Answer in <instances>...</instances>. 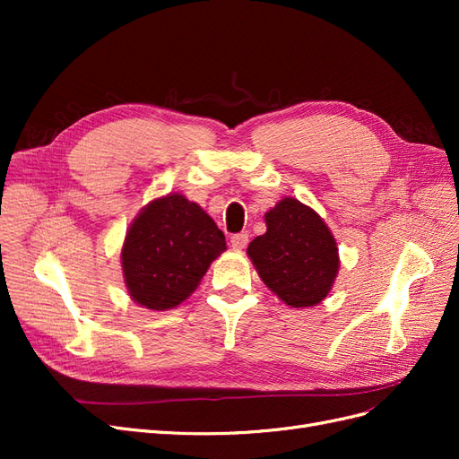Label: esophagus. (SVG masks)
<instances>
[{"label": "esophagus", "mask_w": 459, "mask_h": 459, "mask_svg": "<svg viewBox=\"0 0 459 459\" xmlns=\"http://www.w3.org/2000/svg\"><path fill=\"white\" fill-rule=\"evenodd\" d=\"M230 241H231V247H233V248H238V251H241V248H245L247 243H248V233H247V231L233 233Z\"/></svg>", "instance_id": "1"}]
</instances>
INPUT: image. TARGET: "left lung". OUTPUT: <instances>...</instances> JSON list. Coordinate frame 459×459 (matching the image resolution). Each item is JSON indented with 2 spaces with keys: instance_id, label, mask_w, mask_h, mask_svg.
<instances>
[{
  "instance_id": "8db88e82",
  "label": "left lung",
  "mask_w": 459,
  "mask_h": 459,
  "mask_svg": "<svg viewBox=\"0 0 459 459\" xmlns=\"http://www.w3.org/2000/svg\"><path fill=\"white\" fill-rule=\"evenodd\" d=\"M264 218L266 233L247 248L262 281L293 308L322 302L339 272L337 243L325 221L290 197Z\"/></svg>"
}]
</instances>
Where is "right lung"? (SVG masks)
<instances>
[{
    "instance_id": "1",
    "label": "right lung",
    "mask_w": 459,
    "mask_h": 459,
    "mask_svg": "<svg viewBox=\"0 0 459 459\" xmlns=\"http://www.w3.org/2000/svg\"><path fill=\"white\" fill-rule=\"evenodd\" d=\"M224 251V233L197 203L178 193L152 201L134 220L122 247L130 297L149 310L174 308Z\"/></svg>"
}]
</instances>
